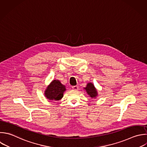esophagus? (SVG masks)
I'll use <instances>...</instances> for the list:
<instances>
[{"label":"esophagus","mask_w":147,"mask_h":147,"mask_svg":"<svg viewBox=\"0 0 147 147\" xmlns=\"http://www.w3.org/2000/svg\"><path fill=\"white\" fill-rule=\"evenodd\" d=\"M72 89L74 90H78V89H79V87H78V86H72Z\"/></svg>","instance_id":"34e87169"}]
</instances>
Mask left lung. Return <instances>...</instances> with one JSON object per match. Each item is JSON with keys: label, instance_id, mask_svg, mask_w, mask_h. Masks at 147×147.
I'll list each match as a JSON object with an SVG mask.
<instances>
[{"label": "left lung", "instance_id": "left-lung-1", "mask_svg": "<svg viewBox=\"0 0 147 147\" xmlns=\"http://www.w3.org/2000/svg\"><path fill=\"white\" fill-rule=\"evenodd\" d=\"M84 89L86 90L89 96L91 98H96L98 95L96 88L95 87L94 84L91 82L88 83L86 87H84Z\"/></svg>", "mask_w": 147, "mask_h": 147}]
</instances>
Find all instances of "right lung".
Masks as SVG:
<instances>
[{
    "label": "right lung",
    "instance_id": "1",
    "mask_svg": "<svg viewBox=\"0 0 147 147\" xmlns=\"http://www.w3.org/2000/svg\"><path fill=\"white\" fill-rule=\"evenodd\" d=\"M65 87L59 80L55 79L47 87L44 91V95L50 100H59L63 97L66 91Z\"/></svg>",
    "mask_w": 147,
    "mask_h": 147
}]
</instances>
